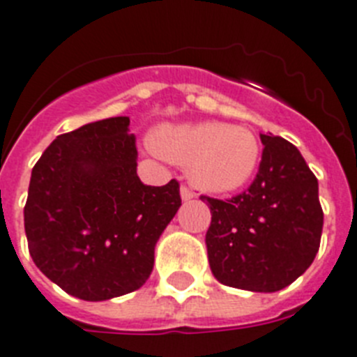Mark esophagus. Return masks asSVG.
<instances>
[{
  "label": "esophagus",
  "instance_id": "34e87169",
  "mask_svg": "<svg viewBox=\"0 0 357 357\" xmlns=\"http://www.w3.org/2000/svg\"><path fill=\"white\" fill-rule=\"evenodd\" d=\"M179 194H181V199H183V202H190V199H194V197H196V194H194L192 190L187 187V185H181V188H179Z\"/></svg>",
  "mask_w": 357,
  "mask_h": 357
}]
</instances>
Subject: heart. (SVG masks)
<instances>
[{
    "label": "heart",
    "mask_w": 357,
    "mask_h": 357,
    "mask_svg": "<svg viewBox=\"0 0 357 357\" xmlns=\"http://www.w3.org/2000/svg\"><path fill=\"white\" fill-rule=\"evenodd\" d=\"M152 146L165 160L187 167L188 178L206 192H234L252 181L261 145L252 130L221 121L163 125Z\"/></svg>",
    "instance_id": "obj_1"
}]
</instances>
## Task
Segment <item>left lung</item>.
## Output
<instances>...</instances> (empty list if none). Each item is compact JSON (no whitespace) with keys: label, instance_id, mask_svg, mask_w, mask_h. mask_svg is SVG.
<instances>
[{"label":"left lung","instance_id":"left-lung-1","mask_svg":"<svg viewBox=\"0 0 357 357\" xmlns=\"http://www.w3.org/2000/svg\"><path fill=\"white\" fill-rule=\"evenodd\" d=\"M265 145L252 185L230 199L202 196L212 221L205 243L214 278L250 292L289 287L312 265L323 230L317 179L292 143Z\"/></svg>","mask_w":357,"mask_h":357}]
</instances>
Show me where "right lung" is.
Returning <instances> with one entry per match:
<instances>
[{
  "label": "right lung",
  "instance_id": "1",
  "mask_svg": "<svg viewBox=\"0 0 357 357\" xmlns=\"http://www.w3.org/2000/svg\"><path fill=\"white\" fill-rule=\"evenodd\" d=\"M127 116L61 134L34 165L25 234L36 266L67 294L105 301L145 285L154 248L181 206L179 185L137 178Z\"/></svg>",
  "mask_w": 357,
  "mask_h": 357
}]
</instances>
